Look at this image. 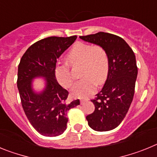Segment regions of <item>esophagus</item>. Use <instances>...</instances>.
Here are the masks:
<instances>
[{"label": "esophagus", "mask_w": 157, "mask_h": 157, "mask_svg": "<svg viewBox=\"0 0 157 157\" xmlns=\"http://www.w3.org/2000/svg\"><path fill=\"white\" fill-rule=\"evenodd\" d=\"M88 100L86 99H81L80 100V103H81V105H82V104H84L86 102V101H87Z\"/></svg>", "instance_id": "1"}]
</instances>
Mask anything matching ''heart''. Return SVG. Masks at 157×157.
I'll return each instance as SVG.
<instances>
[{
  "mask_svg": "<svg viewBox=\"0 0 157 157\" xmlns=\"http://www.w3.org/2000/svg\"><path fill=\"white\" fill-rule=\"evenodd\" d=\"M66 60L70 66H82L80 81L72 87L71 94L75 98H87L94 94L96 83L101 85L109 75V59L105 48L100 45L78 42L67 55ZM58 82L63 88H70L74 82L68 65L58 64L55 68Z\"/></svg>",
  "mask_w": 157,
  "mask_h": 157,
  "instance_id": "b5f03b06",
  "label": "heart"
}]
</instances>
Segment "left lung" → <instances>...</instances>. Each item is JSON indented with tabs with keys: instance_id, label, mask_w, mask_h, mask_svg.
Returning <instances> with one entry per match:
<instances>
[{
	"instance_id": "left-lung-1",
	"label": "left lung",
	"mask_w": 157,
	"mask_h": 157,
	"mask_svg": "<svg viewBox=\"0 0 157 157\" xmlns=\"http://www.w3.org/2000/svg\"><path fill=\"white\" fill-rule=\"evenodd\" d=\"M79 37L105 48L109 59L105 86L91 100L95 110L86 116L88 124L96 131L113 130L125 118L134 98L138 75L135 55L128 44L115 34L98 32Z\"/></svg>"
}]
</instances>
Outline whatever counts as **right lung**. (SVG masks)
Masks as SVG:
<instances>
[{
	"instance_id": "add662e5",
	"label": "right lung",
	"mask_w": 157,
	"mask_h": 157,
	"mask_svg": "<svg viewBox=\"0 0 157 157\" xmlns=\"http://www.w3.org/2000/svg\"><path fill=\"white\" fill-rule=\"evenodd\" d=\"M77 36L48 37L30 45L18 67L17 87L23 111L33 127L41 135L56 137L64 132L67 112L80 104L67 101L68 92L58 83L55 75L57 59L75 42ZM36 77L46 78L47 86L35 94L31 82Z\"/></svg>"
}]
</instances>
